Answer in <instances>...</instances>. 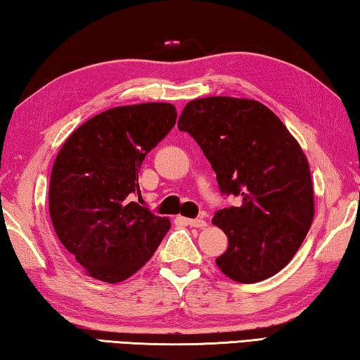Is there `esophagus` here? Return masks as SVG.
<instances>
[{
  "instance_id": "esophagus-1",
  "label": "esophagus",
  "mask_w": 360,
  "mask_h": 360,
  "mask_svg": "<svg viewBox=\"0 0 360 360\" xmlns=\"http://www.w3.org/2000/svg\"><path fill=\"white\" fill-rule=\"evenodd\" d=\"M187 225H191V227L195 229H203L206 227V221L205 219H184Z\"/></svg>"
}]
</instances>
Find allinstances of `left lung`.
Here are the masks:
<instances>
[{"label": "left lung", "instance_id": "1", "mask_svg": "<svg viewBox=\"0 0 360 360\" xmlns=\"http://www.w3.org/2000/svg\"><path fill=\"white\" fill-rule=\"evenodd\" d=\"M178 129L203 150L221 193L241 198L240 206L212 219L229 238L217 266L236 283L276 275L298 251L314 217L311 174L300 144L262 103L230 96L187 103Z\"/></svg>", "mask_w": 360, "mask_h": 360}]
</instances>
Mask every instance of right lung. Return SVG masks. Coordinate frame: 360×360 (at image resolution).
Returning <instances> with one entry per match:
<instances>
[{"label": "right lung", "instance_id": "add662e5", "mask_svg": "<svg viewBox=\"0 0 360 360\" xmlns=\"http://www.w3.org/2000/svg\"><path fill=\"white\" fill-rule=\"evenodd\" d=\"M176 108L108 109L66 139L53 163L49 212L62 245L87 275L120 283L160 245L169 221L133 202L144 157L176 124Z\"/></svg>", "mask_w": 360, "mask_h": 360}]
</instances>
